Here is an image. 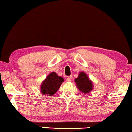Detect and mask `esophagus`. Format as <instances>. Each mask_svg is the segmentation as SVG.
<instances>
[{
    "label": "esophagus",
    "instance_id": "1",
    "mask_svg": "<svg viewBox=\"0 0 132 132\" xmlns=\"http://www.w3.org/2000/svg\"><path fill=\"white\" fill-rule=\"evenodd\" d=\"M72 79V77L71 76H69L67 77L66 78V80L68 81V82H71Z\"/></svg>",
    "mask_w": 132,
    "mask_h": 132
}]
</instances>
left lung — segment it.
Listing matches in <instances>:
<instances>
[{
	"label": "left lung",
	"mask_w": 132,
	"mask_h": 132,
	"mask_svg": "<svg viewBox=\"0 0 132 132\" xmlns=\"http://www.w3.org/2000/svg\"><path fill=\"white\" fill-rule=\"evenodd\" d=\"M77 87L85 94L89 93L93 89L92 81L89 79L87 75L83 72H80L78 77L75 79Z\"/></svg>",
	"instance_id": "8db88e82"
}]
</instances>
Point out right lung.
<instances>
[{
  "label": "right lung",
  "mask_w": 132,
  "mask_h": 132,
  "mask_svg": "<svg viewBox=\"0 0 132 132\" xmlns=\"http://www.w3.org/2000/svg\"><path fill=\"white\" fill-rule=\"evenodd\" d=\"M63 81L62 77H59L55 72H52L42 83L40 88L41 93L47 96H53Z\"/></svg>",
  "instance_id": "add662e5"
}]
</instances>
